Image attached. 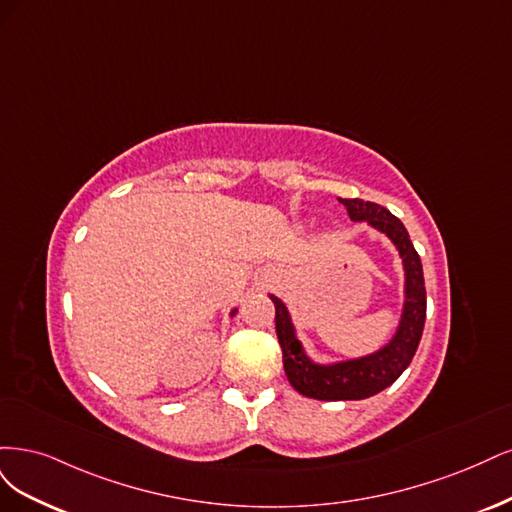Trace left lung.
Masks as SVG:
<instances>
[{"label": "left lung", "instance_id": "8db88e82", "mask_svg": "<svg viewBox=\"0 0 512 512\" xmlns=\"http://www.w3.org/2000/svg\"><path fill=\"white\" fill-rule=\"evenodd\" d=\"M338 202L349 212L353 221H368L372 227L381 229L398 246L400 257L404 259L406 270V302L404 315L395 338L374 355L344 361L334 366L312 364L302 351V344L295 338V329L291 325L289 312L285 304L272 295L276 310V336L283 349V366L289 383L295 391L306 398L315 400H364L370 395L387 389L400 378V374L410 366L412 357L417 353L425 325V280L419 253L412 246L406 227L398 217L374 202L364 200H342Z\"/></svg>", "mask_w": 512, "mask_h": 512}]
</instances>
